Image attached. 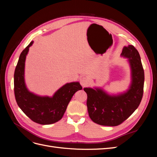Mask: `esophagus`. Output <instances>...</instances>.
<instances>
[{
    "label": "esophagus",
    "mask_w": 157,
    "mask_h": 157,
    "mask_svg": "<svg viewBox=\"0 0 157 157\" xmlns=\"http://www.w3.org/2000/svg\"><path fill=\"white\" fill-rule=\"evenodd\" d=\"M90 82H91V80H90V78L88 77H82L80 80V83L83 87L88 86V85L90 84Z\"/></svg>",
    "instance_id": "obj_1"
}]
</instances>
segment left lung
I'll return each mask as SVG.
<instances>
[{
  "mask_svg": "<svg viewBox=\"0 0 157 157\" xmlns=\"http://www.w3.org/2000/svg\"><path fill=\"white\" fill-rule=\"evenodd\" d=\"M121 55L128 59L131 69V83L126 92L109 95L100 88H84L89 117L99 125L121 124L136 110L143 97L145 76L138 51L128 45L123 48Z\"/></svg>",
  "mask_w": 157,
  "mask_h": 157,
  "instance_id": "left-lung-1",
  "label": "left lung"
}]
</instances>
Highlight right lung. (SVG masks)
Masks as SVG:
<instances>
[{"label": "right lung", "instance_id": "add662e5", "mask_svg": "<svg viewBox=\"0 0 157 157\" xmlns=\"http://www.w3.org/2000/svg\"><path fill=\"white\" fill-rule=\"evenodd\" d=\"M30 44L22 51L14 72V94L18 106L35 122L51 124L63 117L74 94L82 90L78 82L67 83L55 92L52 97L40 96L31 92L25 82V62Z\"/></svg>", "mask_w": 157, "mask_h": 157}]
</instances>
